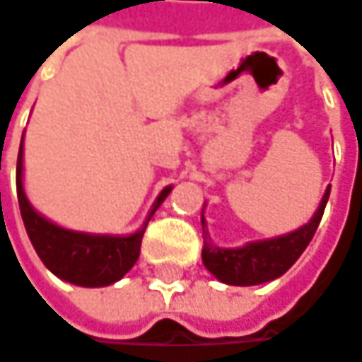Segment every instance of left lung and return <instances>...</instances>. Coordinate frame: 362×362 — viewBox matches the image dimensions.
Masks as SVG:
<instances>
[{"label":"left lung","mask_w":362,"mask_h":362,"mask_svg":"<svg viewBox=\"0 0 362 362\" xmlns=\"http://www.w3.org/2000/svg\"><path fill=\"white\" fill-rule=\"evenodd\" d=\"M329 189L332 185H327L315 214L300 228L274 237V239L251 241L243 247H218L216 243H212L208 224L204 218V210H202V237H204L202 262L206 270L214 278H218L220 282L230 284V286H255V284H264V282L280 278L311 243L322 222Z\"/></svg>","instance_id":"8db88e82"}]
</instances>
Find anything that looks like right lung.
Instances as JSON below:
<instances>
[{
  "label": "right lung",
  "mask_w": 362,
  "mask_h": 362,
  "mask_svg": "<svg viewBox=\"0 0 362 362\" xmlns=\"http://www.w3.org/2000/svg\"><path fill=\"white\" fill-rule=\"evenodd\" d=\"M24 138L20 142L18 167H16V189L20 214L24 220L28 239L39 253L40 262L57 278L71 282L76 286L98 288L109 286L121 280L140 257V247L146 230V224L160 208V204L170 194V185L165 187L154 199L146 222L132 235H94L64 228L39 214L24 194Z\"/></svg>",
  "instance_id": "add662e5"
}]
</instances>
